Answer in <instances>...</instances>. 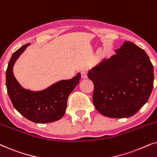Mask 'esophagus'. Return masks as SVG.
Returning a JSON list of instances; mask_svg holds the SVG:
<instances>
[{
	"mask_svg": "<svg viewBox=\"0 0 157 157\" xmlns=\"http://www.w3.org/2000/svg\"><path fill=\"white\" fill-rule=\"evenodd\" d=\"M81 78H86L88 77L87 72L86 71H82L81 72Z\"/></svg>",
	"mask_w": 157,
	"mask_h": 157,
	"instance_id": "1",
	"label": "esophagus"
}]
</instances>
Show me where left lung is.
Instances as JSON below:
<instances>
[{"label": "left lung", "instance_id": "8db88e82", "mask_svg": "<svg viewBox=\"0 0 157 157\" xmlns=\"http://www.w3.org/2000/svg\"><path fill=\"white\" fill-rule=\"evenodd\" d=\"M109 59L89 71L93 81V102L110 118L134 116L149 99L154 86V67L147 53L126 41Z\"/></svg>", "mask_w": 157, "mask_h": 157}]
</instances>
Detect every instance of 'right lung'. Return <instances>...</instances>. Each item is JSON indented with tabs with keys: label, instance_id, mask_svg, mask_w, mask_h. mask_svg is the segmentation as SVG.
Segmentation results:
<instances>
[{
	"label": "right lung",
	"instance_id": "right-lung-1",
	"mask_svg": "<svg viewBox=\"0 0 157 157\" xmlns=\"http://www.w3.org/2000/svg\"><path fill=\"white\" fill-rule=\"evenodd\" d=\"M30 45L21 46L13 53L6 70V87L14 108L27 119L45 124L61 119L65 113L68 96L81 79V74L68 80H61L46 89L34 91L22 87L13 75V66Z\"/></svg>",
	"mask_w": 157,
	"mask_h": 157
}]
</instances>
